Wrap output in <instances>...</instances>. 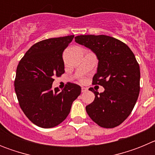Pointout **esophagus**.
I'll use <instances>...</instances> for the list:
<instances>
[{"label":"esophagus","instance_id":"esophagus-1","mask_svg":"<svg viewBox=\"0 0 155 155\" xmlns=\"http://www.w3.org/2000/svg\"><path fill=\"white\" fill-rule=\"evenodd\" d=\"M87 91V88L85 87H81V91L82 92H85V91Z\"/></svg>","mask_w":155,"mask_h":155}]
</instances>
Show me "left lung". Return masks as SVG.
I'll list each match as a JSON object with an SVG mask.
<instances>
[{
	"instance_id": "8db88e82",
	"label": "left lung",
	"mask_w": 155,
	"mask_h": 155,
	"mask_svg": "<svg viewBox=\"0 0 155 155\" xmlns=\"http://www.w3.org/2000/svg\"><path fill=\"white\" fill-rule=\"evenodd\" d=\"M98 59L93 84L105 88L94 92V100L86 106L90 118L100 127L114 128L130 116L140 92V67L134 53L124 42L105 35H81L74 38Z\"/></svg>"
}]
</instances>
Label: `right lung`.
<instances>
[{
	"instance_id": "right-lung-1",
	"label": "right lung",
	"mask_w": 155,
	"mask_h": 155,
	"mask_svg": "<svg viewBox=\"0 0 155 155\" xmlns=\"http://www.w3.org/2000/svg\"><path fill=\"white\" fill-rule=\"evenodd\" d=\"M74 35L40 41L30 48L16 70L15 90L19 105L28 120L42 128H52L68 116L81 86L68 83L62 91L53 89V77L64 73L63 52Z\"/></svg>"
}]
</instances>
